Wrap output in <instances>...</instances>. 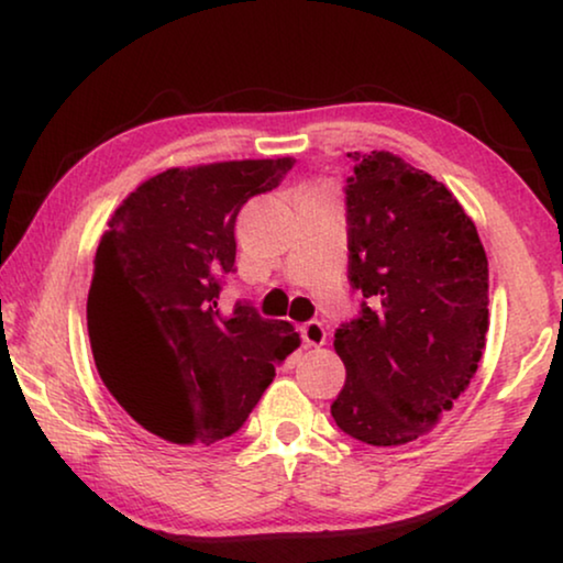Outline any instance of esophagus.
Wrapping results in <instances>:
<instances>
[{
  "label": "esophagus",
  "mask_w": 563,
  "mask_h": 563,
  "mask_svg": "<svg viewBox=\"0 0 563 563\" xmlns=\"http://www.w3.org/2000/svg\"><path fill=\"white\" fill-rule=\"evenodd\" d=\"M299 335H302L305 345H322V343L328 341L325 325H322L320 320H310V322H305V325L299 328Z\"/></svg>",
  "instance_id": "obj_1"
}]
</instances>
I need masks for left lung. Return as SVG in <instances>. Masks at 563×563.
<instances>
[{"label": "left lung", "mask_w": 563, "mask_h": 563, "mask_svg": "<svg viewBox=\"0 0 563 563\" xmlns=\"http://www.w3.org/2000/svg\"><path fill=\"white\" fill-rule=\"evenodd\" d=\"M349 279L366 302L335 330L343 433L402 445L430 433L476 374L489 264L474 220L435 176L389 151L349 153Z\"/></svg>", "instance_id": "obj_1"}]
</instances>
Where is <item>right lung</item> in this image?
Listing matches in <instances>:
<instances>
[{
	"instance_id": "1",
	"label": "right lung",
	"mask_w": 563,
	"mask_h": 563,
	"mask_svg": "<svg viewBox=\"0 0 563 563\" xmlns=\"http://www.w3.org/2000/svg\"><path fill=\"white\" fill-rule=\"evenodd\" d=\"M295 158L166 168L107 220L87 299L97 372L122 410L179 445L233 435L299 345L284 320L218 307L235 266V218Z\"/></svg>"
}]
</instances>
